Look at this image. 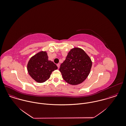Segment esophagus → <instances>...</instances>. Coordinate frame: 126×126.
I'll list each match as a JSON object with an SVG mask.
<instances>
[{"mask_svg": "<svg viewBox=\"0 0 126 126\" xmlns=\"http://www.w3.org/2000/svg\"><path fill=\"white\" fill-rule=\"evenodd\" d=\"M57 67H58V68H59L60 66V63H58V64H57Z\"/></svg>", "mask_w": 126, "mask_h": 126, "instance_id": "34e87169", "label": "esophagus"}]
</instances>
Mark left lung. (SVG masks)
Here are the masks:
<instances>
[{
    "label": "left lung",
    "instance_id": "obj_1",
    "mask_svg": "<svg viewBox=\"0 0 126 126\" xmlns=\"http://www.w3.org/2000/svg\"><path fill=\"white\" fill-rule=\"evenodd\" d=\"M92 62L81 48L71 49L59 69L63 79L69 84L76 85L83 82L90 74Z\"/></svg>",
    "mask_w": 126,
    "mask_h": 126
}]
</instances>
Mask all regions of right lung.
I'll return each mask as SVG.
<instances>
[{"label": "right lung", "mask_w": 126, "mask_h": 126, "mask_svg": "<svg viewBox=\"0 0 126 126\" xmlns=\"http://www.w3.org/2000/svg\"><path fill=\"white\" fill-rule=\"evenodd\" d=\"M58 67L51 61L48 60L47 52L41 51L32 57L27 64V70L30 76L38 83L47 81L52 72Z\"/></svg>", "instance_id": "1"}]
</instances>
